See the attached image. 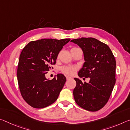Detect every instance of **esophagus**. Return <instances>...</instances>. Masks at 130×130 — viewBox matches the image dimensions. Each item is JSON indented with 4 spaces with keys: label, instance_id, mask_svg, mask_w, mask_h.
Segmentation results:
<instances>
[{
    "label": "esophagus",
    "instance_id": "obj_1",
    "mask_svg": "<svg viewBox=\"0 0 130 130\" xmlns=\"http://www.w3.org/2000/svg\"><path fill=\"white\" fill-rule=\"evenodd\" d=\"M66 78H67V80H69L71 79V77H69V76H66Z\"/></svg>",
    "mask_w": 130,
    "mask_h": 130
}]
</instances>
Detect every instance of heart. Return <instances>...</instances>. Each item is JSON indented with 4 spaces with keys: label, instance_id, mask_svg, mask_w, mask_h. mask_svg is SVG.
I'll return each mask as SVG.
<instances>
[{
    "label": "heart",
    "instance_id": "1",
    "mask_svg": "<svg viewBox=\"0 0 130 130\" xmlns=\"http://www.w3.org/2000/svg\"><path fill=\"white\" fill-rule=\"evenodd\" d=\"M77 48H77V47H73V48H72L71 51L75 50ZM77 70V68L75 67V66H67V67H63L61 68L62 72L68 76H73V75H75Z\"/></svg>",
    "mask_w": 130,
    "mask_h": 130
}]
</instances>
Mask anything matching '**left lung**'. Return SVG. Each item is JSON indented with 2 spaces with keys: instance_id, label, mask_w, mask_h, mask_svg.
Returning <instances> with one entry per match:
<instances>
[{
  "instance_id": "left-lung-1",
  "label": "left lung",
  "mask_w": 130,
  "mask_h": 130,
  "mask_svg": "<svg viewBox=\"0 0 130 130\" xmlns=\"http://www.w3.org/2000/svg\"><path fill=\"white\" fill-rule=\"evenodd\" d=\"M81 47L84 53L83 67L78 75L90 77L89 83L75 78L76 86L73 96L76 104L84 109L99 110L109 99L116 83V59L108 45L92 38L71 40Z\"/></svg>"
}]
</instances>
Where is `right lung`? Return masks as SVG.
Returning a JSON list of instances; mask_svg holds the SVG:
<instances>
[{
    "label": "right lung",
    "mask_w": 130,
    "mask_h": 130,
    "mask_svg": "<svg viewBox=\"0 0 130 130\" xmlns=\"http://www.w3.org/2000/svg\"><path fill=\"white\" fill-rule=\"evenodd\" d=\"M71 39H43L32 41L21 53L17 68V80L21 94L28 105L43 108L57 100L66 77L58 74L47 80L45 75L56 63L59 51Z\"/></svg>",
    "instance_id": "obj_1"
}]
</instances>
